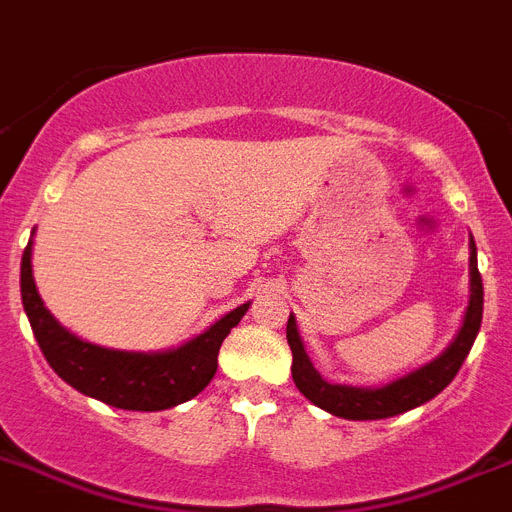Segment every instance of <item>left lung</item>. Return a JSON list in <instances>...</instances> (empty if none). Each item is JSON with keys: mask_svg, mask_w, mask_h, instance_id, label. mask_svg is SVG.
<instances>
[{"mask_svg": "<svg viewBox=\"0 0 512 512\" xmlns=\"http://www.w3.org/2000/svg\"><path fill=\"white\" fill-rule=\"evenodd\" d=\"M484 310V287L482 274L476 266V246L471 240V303L466 310L464 326L458 331L456 342L445 349L438 360L419 368L417 373L406 375L401 381H393L383 388H352V386H334L326 383L316 373L313 362L305 355L303 342L298 336L295 318L287 321V344L292 349V381L298 386L305 399L316 406L331 412L334 417L344 419H386L396 417L401 412H409L414 406L425 404L432 396H438L448 383L456 378V373L464 365L469 349L474 347V339L482 326Z\"/></svg>", "mask_w": 512, "mask_h": 512, "instance_id": "8db88e82", "label": "left lung"}]
</instances>
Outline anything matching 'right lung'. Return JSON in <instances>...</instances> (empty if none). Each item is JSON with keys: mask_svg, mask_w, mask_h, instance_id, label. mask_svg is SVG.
I'll use <instances>...</instances> for the list:
<instances>
[{"mask_svg": "<svg viewBox=\"0 0 512 512\" xmlns=\"http://www.w3.org/2000/svg\"><path fill=\"white\" fill-rule=\"evenodd\" d=\"M30 246L33 243L25 246L23 264H20V292L38 347L61 381L108 406L134 409V412H160L194 399L214 378L222 342L248 310V303L230 310L212 329L173 352L137 355V352L103 349L61 329L56 318L43 308L30 269Z\"/></svg>", "mask_w": 512, "mask_h": 512, "instance_id": "1", "label": "right lung"}]
</instances>
